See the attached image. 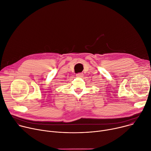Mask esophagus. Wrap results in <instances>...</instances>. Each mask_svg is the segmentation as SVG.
Masks as SVG:
<instances>
[{
  "mask_svg": "<svg viewBox=\"0 0 151 151\" xmlns=\"http://www.w3.org/2000/svg\"><path fill=\"white\" fill-rule=\"evenodd\" d=\"M83 73H77L76 75V76H77V77H79V78H80V77H83Z\"/></svg>",
  "mask_w": 151,
  "mask_h": 151,
  "instance_id": "1",
  "label": "esophagus"
}]
</instances>
